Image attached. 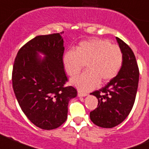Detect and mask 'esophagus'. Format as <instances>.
<instances>
[{
	"mask_svg": "<svg viewBox=\"0 0 149 149\" xmlns=\"http://www.w3.org/2000/svg\"><path fill=\"white\" fill-rule=\"evenodd\" d=\"M87 95V94L84 93V92H82L81 91H78V96L79 97H86Z\"/></svg>",
	"mask_w": 149,
	"mask_h": 149,
	"instance_id": "1",
	"label": "esophagus"
}]
</instances>
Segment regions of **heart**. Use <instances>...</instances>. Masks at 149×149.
<instances>
[{"mask_svg": "<svg viewBox=\"0 0 149 149\" xmlns=\"http://www.w3.org/2000/svg\"><path fill=\"white\" fill-rule=\"evenodd\" d=\"M86 63V71L70 80V84L82 91H89L99 82L106 83L115 77L123 63L120 48L108 40L94 39L81 42L74 50L63 56V64L70 76L79 74Z\"/></svg>", "mask_w": 149, "mask_h": 149, "instance_id": "b5f03b06", "label": "heart"}]
</instances>
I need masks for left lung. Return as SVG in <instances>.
I'll return each instance as SVG.
<instances>
[{"mask_svg":"<svg viewBox=\"0 0 149 149\" xmlns=\"http://www.w3.org/2000/svg\"><path fill=\"white\" fill-rule=\"evenodd\" d=\"M123 54V63L116 77L90 95L98 100L97 108L89 113L95 125L112 128L122 123L130 113L138 90L139 70L130 47L116 37Z\"/></svg>","mask_w":149,"mask_h":149,"instance_id":"left-lung-1","label":"left lung"}]
</instances>
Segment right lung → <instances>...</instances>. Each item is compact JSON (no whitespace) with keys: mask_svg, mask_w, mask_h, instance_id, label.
<instances>
[{"mask_svg":"<svg viewBox=\"0 0 149 149\" xmlns=\"http://www.w3.org/2000/svg\"><path fill=\"white\" fill-rule=\"evenodd\" d=\"M61 34L30 40L18 52L13 67V89L22 111L36 127L47 130L65 122L69 102L77 96L73 86H63L68 79Z\"/></svg>","mask_w":149,"mask_h":149,"instance_id":"right-lung-1","label":"right lung"}]
</instances>
